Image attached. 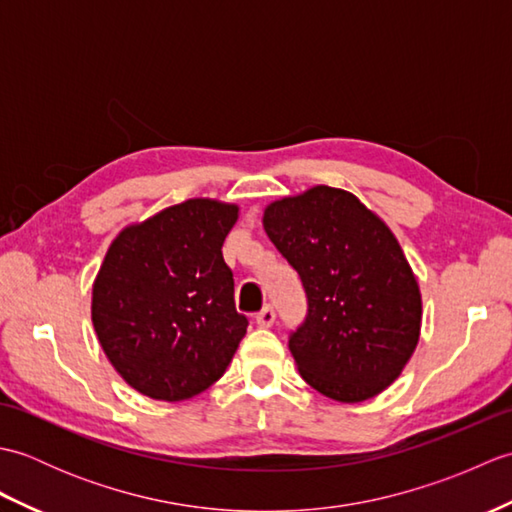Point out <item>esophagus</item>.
I'll use <instances>...</instances> for the list:
<instances>
[{"label": "esophagus", "instance_id": "obj_1", "mask_svg": "<svg viewBox=\"0 0 512 512\" xmlns=\"http://www.w3.org/2000/svg\"><path fill=\"white\" fill-rule=\"evenodd\" d=\"M255 323L259 328H270V325L275 323V308L273 306H264L255 314Z\"/></svg>", "mask_w": 512, "mask_h": 512}]
</instances>
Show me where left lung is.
Segmentation results:
<instances>
[{"label": "left lung", "mask_w": 512, "mask_h": 512, "mask_svg": "<svg viewBox=\"0 0 512 512\" xmlns=\"http://www.w3.org/2000/svg\"><path fill=\"white\" fill-rule=\"evenodd\" d=\"M264 228L306 290L288 336L301 378L339 402L374 398L418 345L422 301L394 233L343 189L314 187L273 202Z\"/></svg>", "instance_id": "obj_1"}]
</instances>
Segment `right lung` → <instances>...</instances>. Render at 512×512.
Here are the masks:
<instances>
[{"instance_id": "obj_1", "label": "right lung", "mask_w": 512, "mask_h": 512, "mask_svg": "<svg viewBox=\"0 0 512 512\" xmlns=\"http://www.w3.org/2000/svg\"><path fill=\"white\" fill-rule=\"evenodd\" d=\"M237 206L187 200L118 235L96 275L92 323L140 394L187 400L220 378L244 339L222 244Z\"/></svg>"}]
</instances>
